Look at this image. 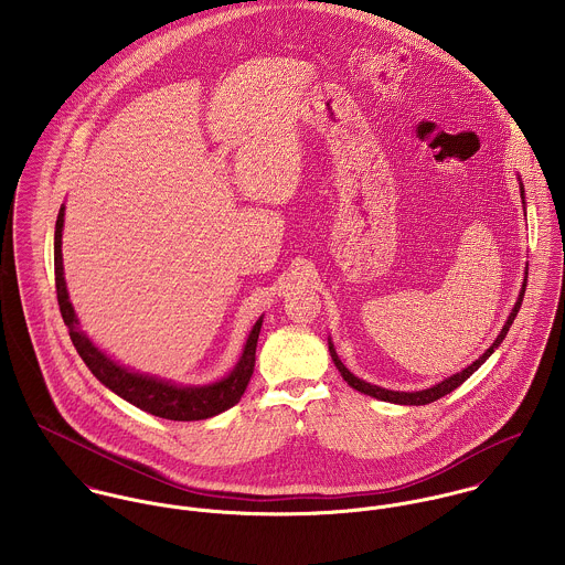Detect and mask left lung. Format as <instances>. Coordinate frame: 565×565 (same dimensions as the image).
I'll list each match as a JSON object with an SVG mask.
<instances>
[{"mask_svg":"<svg viewBox=\"0 0 565 565\" xmlns=\"http://www.w3.org/2000/svg\"><path fill=\"white\" fill-rule=\"evenodd\" d=\"M522 195H524V186H522ZM526 276H524V282H522V291H520V296H518V302H515V307H513V311H511V316H509V320L504 322L502 326V330H500V334L495 337V341L484 350L483 356H479L472 365H468L463 372H459V374H452L450 379H446V381H441L439 385H435V387H430V390H422V392H392V390H383V387H376V385H370V383H365V381H361V379H356L341 361H339V356H337V352H334V348H332V343H328V350H330V356H332V361H334V365H337V370L341 372V376H343V381L352 387V390H356V392H361V394H367V396H372V398H379V401H385V403H394V404H428L435 403V401H439V398H444L446 394H450L452 390H457L459 385H463L481 365H483L484 361L491 356V352L502 343V339L507 337V332H509V328H511V323L515 320V316H518V311H520V307H522V300H524V291H526V278H529V265H526V271H524Z\"/></svg>","mask_w":565,"mask_h":565,"instance_id":"left-lung-1","label":"left lung"}]
</instances>
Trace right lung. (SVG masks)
I'll return each instance as SVG.
<instances>
[{
    "label": "right lung",
    "mask_w": 565,
    "mask_h": 565,
    "mask_svg": "<svg viewBox=\"0 0 565 565\" xmlns=\"http://www.w3.org/2000/svg\"><path fill=\"white\" fill-rule=\"evenodd\" d=\"M63 222H65V206L58 211L56 220V233H54V274H56V296H58V307L61 316L70 328V337L86 363V367L93 372V376L106 385L110 392L121 396L157 417L173 419V422H193V419H206L213 417L231 406L242 401L243 392L249 383V376L254 372V361H256V341L258 332L263 326V318L254 323L245 348H243L242 359L235 365V370L222 379L220 383L204 385V387H178L171 383H164L161 379L154 376H143L128 372L126 367L117 365L110 361L104 352H99L88 337L78 328V318L74 313V307L70 302V294L65 287V276H63Z\"/></svg>",
    "instance_id": "obj_1"
}]
</instances>
